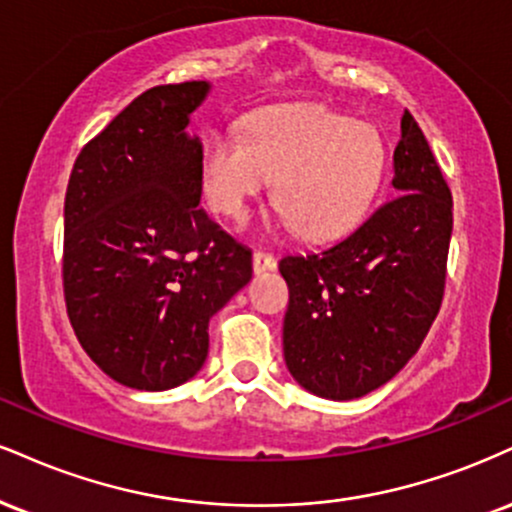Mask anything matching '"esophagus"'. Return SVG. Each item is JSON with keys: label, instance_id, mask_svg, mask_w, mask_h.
<instances>
[{"label": "esophagus", "instance_id": "34e87169", "mask_svg": "<svg viewBox=\"0 0 512 512\" xmlns=\"http://www.w3.org/2000/svg\"><path fill=\"white\" fill-rule=\"evenodd\" d=\"M276 267V260L269 252H260L257 250L255 255H252V272L255 274H264V272H272Z\"/></svg>", "mask_w": 512, "mask_h": 512}]
</instances>
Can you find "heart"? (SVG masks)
<instances>
[{"label": "heart", "mask_w": 512, "mask_h": 512, "mask_svg": "<svg viewBox=\"0 0 512 512\" xmlns=\"http://www.w3.org/2000/svg\"><path fill=\"white\" fill-rule=\"evenodd\" d=\"M384 169L377 128L319 104H291L255 114L245 133H214L202 152V193L221 217L243 221L276 178L283 221L307 238H331L367 212Z\"/></svg>", "instance_id": "heart-1"}]
</instances>
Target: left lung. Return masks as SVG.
Returning <instances> with one entry per match:
<instances>
[{
    "instance_id": "1",
    "label": "left lung",
    "mask_w": 512,
    "mask_h": 512,
    "mask_svg": "<svg viewBox=\"0 0 512 512\" xmlns=\"http://www.w3.org/2000/svg\"><path fill=\"white\" fill-rule=\"evenodd\" d=\"M393 197L350 236L288 255L283 357L315 396L353 400L396 377L422 346L446 288L453 195L405 109L393 152Z\"/></svg>"
}]
</instances>
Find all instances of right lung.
<instances>
[{"mask_svg": "<svg viewBox=\"0 0 512 512\" xmlns=\"http://www.w3.org/2000/svg\"><path fill=\"white\" fill-rule=\"evenodd\" d=\"M205 80L155 85L80 150L64 202V300L104 374L166 391L200 372L209 317L252 279V252L200 209L188 116Z\"/></svg>", "mask_w": 512, "mask_h": 512, "instance_id": "1", "label": "right lung"}]
</instances>
